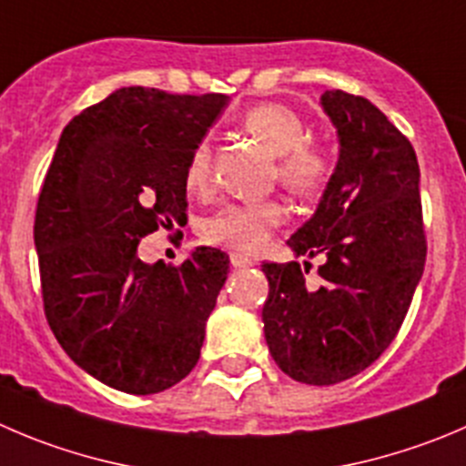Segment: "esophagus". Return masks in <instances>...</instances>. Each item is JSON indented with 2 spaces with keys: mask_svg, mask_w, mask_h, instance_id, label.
Here are the masks:
<instances>
[{
  "mask_svg": "<svg viewBox=\"0 0 466 466\" xmlns=\"http://www.w3.org/2000/svg\"><path fill=\"white\" fill-rule=\"evenodd\" d=\"M230 265H233V268H254L256 260H254V258H249V256L230 254Z\"/></svg>",
  "mask_w": 466,
  "mask_h": 466,
  "instance_id": "34e87169",
  "label": "esophagus"
}]
</instances>
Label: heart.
<instances>
[{
    "mask_svg": "<svg viewBox=\"0 0 466 466\" xmlns=\"http://www.w3.org/2000/svg\"><path fill=\"white\" fill-rule=\"evenodd\" d=\"M247 135L277 155V176L288 189L311 194L325 185L331 171V155L316 141H309L307 121L295 109L279 103H263L242 116ZM212 178V153L208 144L192 150L185 169L189 192H206ZM286 217V210L274 198L233 203L221 208L206 224V236L230 249L254 254L268 245L272 230Z\"/></svg>",
    "mask_w": 466,
    "mask_h": 466,
    "instance_id": "1",
    "label": "heart"
}]
</instances>
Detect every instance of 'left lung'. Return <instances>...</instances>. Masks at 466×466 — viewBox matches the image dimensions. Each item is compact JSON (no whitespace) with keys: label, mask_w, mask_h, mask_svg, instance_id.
<instances>
[{"label":"left lung","mask_w":466,"mask_h":466,"mask_svg":"<svg viewBox=\"0 0 466 466\" xmlns=\"http://www.w3.org/2000/svg\"><path fill=\"white\" fill-rule=\"evenodd\" d=\"M320 105L336 127L339 162L288 247L325 256L322 283L309 288L297 260L265 263L263 331L283 373L327 387L369 369L396 339L423 274L425 236L407 137L361 96L336 88Z\"/></svg>","instance_id":"left-lung-1"}]
</instances>
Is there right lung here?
<instances>
[{
	"label": "right lung",
	"mask_w": 466,
	"mask_h": 466,
	"mask_svg": "<svg viewBox=\"0 0 466 466\" xmlns=\"http://www.w3.org/2000/svg\"><path fill=\"white\" fill-rule=\"evenodd\" d=\"M228 96L123 86L61 132L34 224L50 329L79 369L148 396L187 378L228 277V256L197 247L171 268L137 256L187 208L189 155Z\"/></svg>",
	"instance_id": "right-lung-1"
}]
</instances>
